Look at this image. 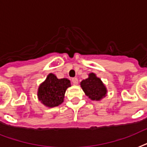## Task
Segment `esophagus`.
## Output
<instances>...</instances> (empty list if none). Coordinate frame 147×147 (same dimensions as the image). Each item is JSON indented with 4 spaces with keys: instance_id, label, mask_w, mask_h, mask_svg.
I'll return each mask as SVG.
<instances>
[{
    "instance_id": "1",
    "label": "esophagus",
    "mask_w": 147,
    "mask_h": 147,
    "mask_svg": "<svg viewBox=\"0 0 147 147\" xmlns=\"http://www.w3.org/2000/svg\"><path fill=\"white\" fill-rule=\"evenodd\" d=\"M72 82L74 85L78 84V79L76 78V77H74V78H72Z\"/></svg>"
}]
</instances>
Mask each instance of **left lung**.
<instances>
[{"mask_svg": "<svg viewBox=\"0 0 147 147\" xmlns=\"http://www.w3.org/2000/svg\"><path fill=\"white\" fill-rule=\"evenodd\" d=\"M80 85L86 94L92 100H99L106 95V87L93 73L89 74L88 78L82 80Z\"/></svg>", "mask_w": 147, "mask_h": 147, "instance_id": "obj_1", "label": "left lung"}]
</instances>
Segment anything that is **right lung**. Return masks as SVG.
<instances>
[{
  "mask_svg": "<svg viewBox=\"0 0 147 147\" xmlns=\"http://www.w3.org/2000/svg\"><path fill=\"white\" fill-rule=\"evenodd\" d=\"M71 86V82L65 78L58 79L49 74L47 80L39 86L37 96L44 105L53 107L64 101L66 89Z\"/></svg>",
  "mask_w": 147,
  "mask_h": 147,
  "instance_id": "1",
  "label": "right lung"
}]
</instances>
